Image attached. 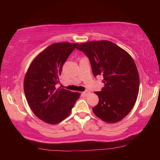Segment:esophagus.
I'll return each instance as SVG.
<instances>
[{"label":"esophagus","mask_w":160,"mask_h":160,"mask_svg":"<svg viewBox=\"0 0 160 160\" xmlns=\"http://www.w3.org/2000/svg\"><path fill=\"white\" fill-rule=\"evenodd\" d=\"M90 91H84V92H82V95L84 96H85V97H87V96H89V95L90 94Z\"/></svg>","instance_id":"obj_1"}]
</instances>
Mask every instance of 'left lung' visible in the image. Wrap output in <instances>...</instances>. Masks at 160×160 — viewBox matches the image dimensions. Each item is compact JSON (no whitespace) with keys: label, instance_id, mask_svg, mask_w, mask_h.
Masks as SVG:
<instances>
[{"label":"left lung","instance_id":"8db88e82","mask_svg":"<svg viewBox=\"0 0 160 160\" xmlns=\"http://www.w3.org/2000/svg\"><path fill=\"white\" fill-rule=\"evenodd\" d=\"M77 49L89 58L93 76L104 77V87L94 92L99 98L94 114L108 123L120 121L134 107L139 93L140 78L132 58L108 40L84 42Z\"/></svg>","mask_w":160,"mask_h":160}]
</instances>
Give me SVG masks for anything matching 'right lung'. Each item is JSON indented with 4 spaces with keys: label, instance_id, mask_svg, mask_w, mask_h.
Segmentation results:
<instances>
[{
    "label": "right lung",
    "instance_id": "obj_1",
    "mask_svg": "<svg viewBox=\"0 0 160 160\" xmlns=\"http://www.w3.org/2000/svg\"><path fill=\"white\" fill-rule=\"evenodd\" d=\"M78 43L57 42L47 47L30 64L24 79L27 101L36 117L50 124L62 121L71 113L80 93L60 87L64 63Z\"/></svg>",
    "mask_w": 160,
    "mask_h": 160
}]
</instances>
